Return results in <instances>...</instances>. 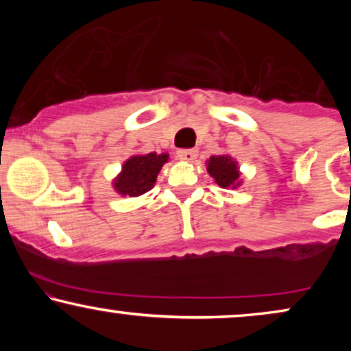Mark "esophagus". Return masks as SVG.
<instances>
[{
  "label": "esophagus",
  "mask_w": 351,
  "mask_h": 351,
  "mask_svg": "<svg viewBox=\"0 0 351 351\" xmlns=\"http://www.w3.org/2000/svg\"><path fill=\"white\" fill-rule=\"evenodd\" d=\"M178 158L183 160V162H193L196 158V150H191V148H181L178 150Z\"/></svg>",
  "instance_id": "esophagus-1"
}]
</instances>
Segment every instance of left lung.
<instances>
[{
  "instance_id": "1",
  "label": "left lung",
  "mask_w": 351,
  "mask_h": 351,
  "mask_svg": "<svg viewBox=\"0 0 351 351\" xmlns=\"http://www.w3.org/2000/svg\"><path fill=\"white\" fill-rule=\"evenodd\" d=\"M206 170L221 188H237L241 184V173L237 162L229 155H215L206 162Z\"/></svg>"
}]
</instances>
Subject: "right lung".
Here are the masks:
<instances>
[{"label":"right lung","mask_w":351,"mask_h":351,"mask_svg":"<svg viewBox=\"0 0 351 351\" xmlns=\"http://www.w3.org/2000/svg\"><path fill=\"white\" fill-rule=\"evenodd\" d=\"M168 162V153H147V155H134L123 163L122 171L114 180V188L122 196L145 195L155 184L156 176L165 163Z\"/></svg>","instance_id":"right-lung-1"}]
</instances>
